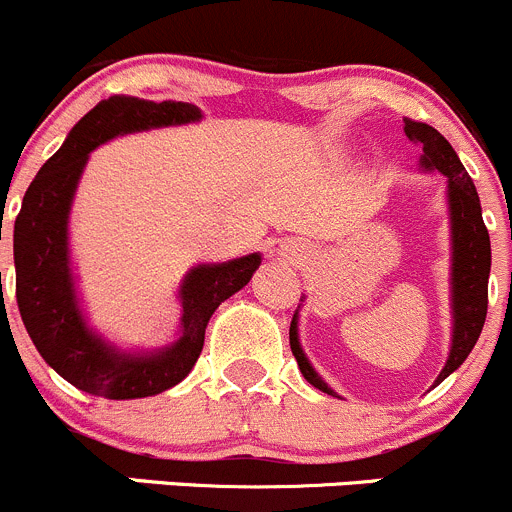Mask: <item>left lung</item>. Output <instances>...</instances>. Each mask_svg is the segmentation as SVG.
<instances>
[{"label":"left lung","instance_id":"left-lung-1","mask_svg":"<svg viewBox=\"0 0 512 512\" xmlns=\"http://www.w3.org/2000/svg\"><path fill=\"white\" fill-rule=\"evenodd\" d=\"M406 121V136L423 146L421 169L440 171L448 179V211H450V288H453V341H450L448 361L443 371L435 378V386L443 383L453 371L463 366L468 353L473 351L480 331H483L485 313H488V276H490V236L483 224V211H480L478 191L473 179L468 176L465 166L460 164L458 154L448 144L440 131L423 121ZM291 351L296 356L298 368L303 378L318 391L336 396L321 381L313 366L308 363L301 343H298V316L293 313L291 331Z\"/></svg>","mask_w":512,"mask_h":512}]
</instances>
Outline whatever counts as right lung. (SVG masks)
I'll return each instance as SVG.
<instances>
[{"mask_svg":"<svg viewBox=\"0 0 512 512\" xmlns=\"http://www.w3.org/2000/svg\"><path fill=\"white\" fill-rule=\"evenodd\" d=\"M199 119V106L186 101L156 104L139 96H109L77 121L24 194L14 221L19 313L44 361L91 396L129 401L184 381L204 348L209 318L251 281L261 263V254H249L191 268L179 288L181 333L159 351H121L86 323L69 258V211L89 154L114 136Z\"/></svg>","mask_w":512,"mask_h":512,"instance_id":"add662e5","label":"right lung"}]
</instances>
